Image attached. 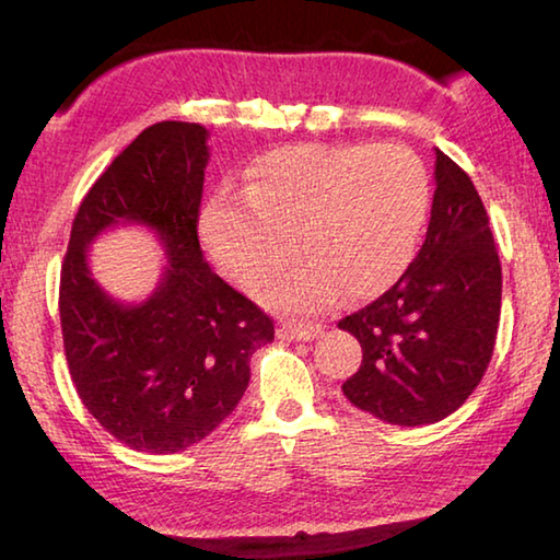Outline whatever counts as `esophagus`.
Wrapping results in <instances>:
<instances>
[{
	"label": "esophagus",
	"mask_w": 560,
	"mask_h": 560,
	"mask_svg": "<svg viewBox=\"0 0 560 560\" xmlns=\"http://www.w3.org/2000/svg\"><path fill=\"white\" fill-rule=\"evenodd\" d=\"M324 326L320 324H293V320H283L277 328V336L281 340H314L320 336Z\"/></svg>",
	"instance_id": "obj_1"
}]
</instances>
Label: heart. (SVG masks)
Masks as SVG:
<instances>
[{
	"label": "heart",
	"instance_id": "b5f03b06",
	"mask_svg": "<svg viewBox=\"0 0 560 560\" xmlns=\"http://www.w3.org/2000/svg\"><path fill=\"white\" fill-rule=\"evenodd\" d=\"M244 195L222 192L202 214L205 242L244 289L296 267L269 289L273 306L316 311L340 291L371 299L410 267L430 207V179L410 148L293 145L252 167Z\"/></svg>",
	"mask_w": 560,
	"mask_h": 560
}]
</instances>
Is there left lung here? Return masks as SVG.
<instances>
[{"instance_id":"left-lung-1","label":"left lung","mask_w":560,"mask_h":560,"mask_svg":"<svg viewBox=\"0 0 560 560\" xmlns=\"http://www.w3.org/2000/svg\"><path fill=\"white\" fill-rule=\"evenodd\" d=\"M422 249L381 299L338 320L363 363L343 395L377 420L417 428L452 415L481 383L501 314V264L485 202L438 150Z\"/></svg>"}]
</instances>
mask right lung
Returning <instances> with one entry per match:
<instances>
[{
  "mask_svg": "<svg viewBox=\"0 0 560 560\" xmlns=\"http://www.w3.org/2000/svg\"><path fill=\"white\" fill-rule=\"evenodd\" d=\"M207 136L179 120L140 132L83 197L61 267L71 381L101 428L138 452L205 440L242 400L254 350L273 340V320L202 259ZM116 223H143L166 246L164 279L140 304L108 298L88 269V244Z\"/></svg>",
  "mask_w": 560,
  "mask_h": 560,
  "instance_id": "add662e5",
  "label": "right lung"
}]
</instances>
